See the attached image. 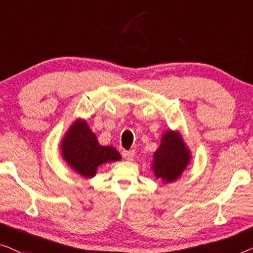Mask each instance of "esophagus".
I'll list each match as a JSON object with an SVG mask.
<instances>
[{
  "label": "esophagus",
  "mask_w": 253,
  "mask_h": 253,
  "mask_svg": "<svg viewBox=\"0 0 253 253\" xmlns=\"http://www.w3.org/2000/svg\"><path fill=\"white\" fill-rule=\"evenodd\" d=\"M135 151L134 150H124L123 151V157L126 159V161H131L134 158Z\"/></svg>",
  "instance_id": "1"
}]
</instances>
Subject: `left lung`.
<instances>
[{
	"instance_id": "1",
	"label": "left lung",
	"mask_w": 253,
	"mask_h": 253,
	"mask_svg": "<svg viewBox=\"0 0 253 253\" xmlns=\"http://www.w3.org/2000/svg\"><path fill=\"white\" fill-rule=\"evenodd\" d=\"M190 159V151L181 135L169 129L162 136V143L154 154L151 169L157 179L169 183L179 179Z\"/></svg>"
}]
</instances>
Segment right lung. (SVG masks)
Masks as SVG:
<instances>
[{
  "label": "right lung",
  "instance_id": "add662e5",
  "mask_svg": "<svg viewBox=\"0 0 253 253\" xmlns=\"http://www.w3.org/2000/svg\"><path fill=\"white\" fill-rule=\"evenodd\" d=\"M62 156L71 169L84 177H92L98 166L122 159L116 148L103 147L84 120L74 122L60 144Z\"/></svg>",
  "mask_w": 253,
  "mask_h": 253
}]
</instances>
